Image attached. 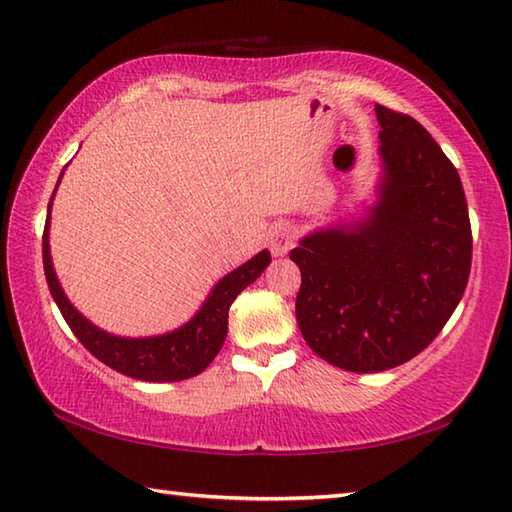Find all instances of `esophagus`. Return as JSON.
Returning <instances> with one entry per match:
<instances>
[{"label":"esophagus","mask_w":512,"mask_h":512,"mask_svg":"<svg viewBox=\"0 0 512 512\" xmlns=\"http://www.w3.org/2000/svg\"><path fill=\"white\" fill-rule=\"evenodd\" d=\"M293 244H295V230H293V226L280 224V226L273 228L271 239H268V246H271V253L273 255H277V257L286 255L288 250L293 248Z\"/></svg>","instance_id":"1"}]
</instances>
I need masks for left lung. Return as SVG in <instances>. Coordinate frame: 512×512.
<instances>
[{
	"label": "left lung",
	"instance_id": "1",
	"mask_svg": "<svg viewBox=\"0 0 512 512\" xmlns=\"http://www.w3.org/2000/svg\"><path fill=\"white\" fill-rule=\"evenodd\" d=\"M376 116L380 203L351 230H320L291 250L306 345L356 374L398 367L430 345L457 309L472 264L457 167L412 116L383 105Z\"/></svg>",
	"mask_w": 512,
	"mask_h": 512
}]
</instances>
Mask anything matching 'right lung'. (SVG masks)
<instances>
[{"label":"right lung","mask_w":512,"mask_h":512,"mask_svg":"<svg viewBox=\"0 0 512 512\" xmlns=\"http://www.w3.org/2000/svg\"><path fill=\"white\" fill-rule=\"evenodd\" d=\"M62 176V174H60ZM55 194V192H53ZM53 201V197H51ZM51 212V203H49ZM42 259L44 275L55 304L67 320L82 347L105 362L107 367L120 371L129 378L150 380V383H174L201 374L224 345L228 333V311L235 297L244 291L248 284H253L264 268L271 262V253L262 250L250 262L239 266L237 271L228 273L221 280L212 295L203 304V309L194 318L183 324L181 329L156 338H118L100 331L89 320L73 309L67 295L62 293L58 277H55L51 253H49V217H46L44 235H42Z\"/></svg>","instance_id":"add662e5"}]
</instances>
